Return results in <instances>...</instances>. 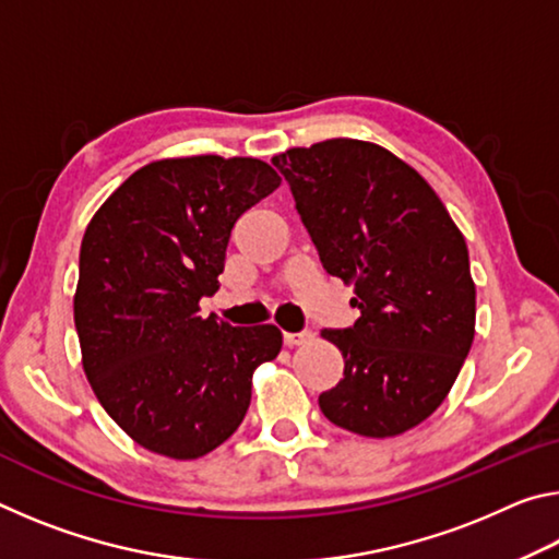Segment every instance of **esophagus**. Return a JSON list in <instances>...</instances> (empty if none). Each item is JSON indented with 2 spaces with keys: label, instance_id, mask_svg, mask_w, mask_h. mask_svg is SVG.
<instances>
[{
  "label": "esophagus",
  "instance_id": "34e87169",
  "mask_svg": "<svg viewBox=\"0 0 559 559\" xmlns=\"http://www.w3.org/2000/svg\"><path fill=\"white\" fill-rule=\"evenodd\" d=\"M308 340H313V333L310 330H300V333H283V345L286 347H296L308 343Z\"/></svg>",
  "mask_w": 559,
  "mask_h": 559
}]
</instances>
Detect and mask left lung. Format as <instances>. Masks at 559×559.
<instances>
[{"label":"left lung","mask_w":559,"mask_h":559,"mask_svg":"<svg viewBox=\"0 0 559 559\" xmlns=\"http://www.w3.org/2000/svg\"><path fill=\"white\" fill-rule=\"evenodd\" d=\"M330 276L355 286V325L323 330L345 372L318 396L335 427L396 437L447 400L476 325L468 249L416 169L362 140H325L271 159Z\"/></svg>","instance_id":"left-lung-1"}]
</instances>
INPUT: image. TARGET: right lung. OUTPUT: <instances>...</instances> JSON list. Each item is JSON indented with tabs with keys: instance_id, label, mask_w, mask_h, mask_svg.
<instances>
[{
	"instance_id": "right-lung-1",
	"label": "right lung",
	"mask_w": 559,
	"mask_h": 559,
	"mask_svg": "<svg viewBox=\"0 0 559 559\" xmlns=\"http://www.w3.org/2000/svg\"><path fill=\"white\" fill-rule=\"evenodd\" d=\"M281 185L253 157L150 163L93 216L73 318L83 370L110 419L140 447L200 459L239 429L251 374L281 353L273 325L200 316L219 290L239 216Z\"/></svg>"
}]
</instances>
